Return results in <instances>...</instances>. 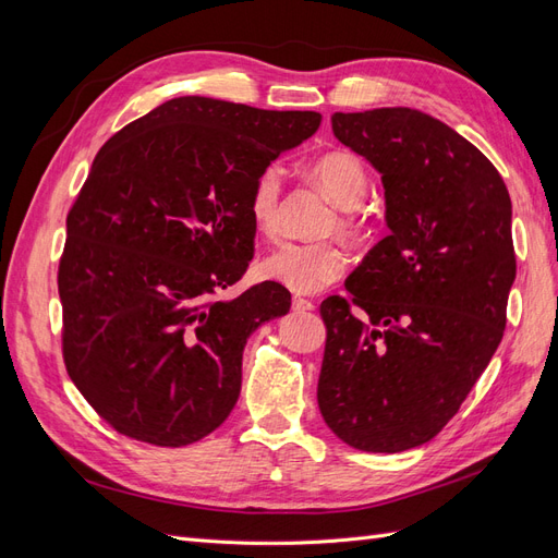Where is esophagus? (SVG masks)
Listing matches in <instances>:
<instances>
[{
    "label": "esophagus",
    "mask_w": 558,
    "mask_h": 558,
    "mask_svg": "<svg viewBox=\"0 0 558 558\" xmlns=\"http://www.w3.org/2000/svg\"><path fill=\"white\" fill-rule=\"evenodd\" d=\"M293 310H295V312H312V310H314V302L295 295V298H293Z\"/></svg>",
    "instance_id": "obj_1"
}]
</instances>
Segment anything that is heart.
I'll list each match as a JSON object with an SVG mask.
<instances>
[{
  "mask_svg": "<svg viewBox=\"0 0 558 558\" xmlns=\"http://www.w3.org/2000/svg\"><path fill=\"white\" fill-rule=\"evenodd\" d=\"M312 179L324 189L342 216L340 230L359 228L353 207L361 205L367 193V174L363 162L349 150H330L318 156L310 167ZM283 177L277 165H267L251 185L248 216L263 234H275L281 216ZM349 267V253L335 242H283L260 260V275L281 283L293 293H318L340 279Z\"/></svg>",
  "mask_w": 558,
  "mask_h": 558,
  "instance_id": "1",
  "label": "heart"
}]
</instances>
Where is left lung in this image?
I'll return each mask as SVG.
<instances>
[{"instance_id": "1", "label": "left lung", "mask_w": 558, "mask_h": 558, "mask_svg": "<svg viewBox=\"0 0 558 558\" xmlns=\"http://www.w3.org/2000/svg\"><path fill=\"white\" fill-rule=\"evenodd\" d=\"M330 121L381 174L391 232L349 275L351 300L320 305L318 410L349 447L396 453L447 426L502 340L517 277L512 202L482 150L424 111Z\"/></svg>"}]
</instances>
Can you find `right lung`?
Instances as JSON below:
<instances>
[{
	"instance_id": "1",
	"label": "right lung",
	"mask_w": 558,
	"mask_h": 558,
	"mask_svg": "<svg viewBox=\"0 0 558 558\" xmlns=\"http://www.w3.org/2000/svg\"><path fill=\"white\" fill-rule=\"evenodd\" d=\"M318 125L316 111L189 95L99 148L66 216L58 291L66 373L118 433L185 447L232 412L248 335L289 314L291 293L263 281L214 295L253 258V181Z\"/></svg>"
}]
</instances>
